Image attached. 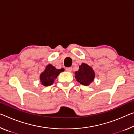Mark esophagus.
<instances>
[{
	"instance_id": "1",
	"label": "esophagus",
	"mask_w": 134,
	"mask_h": 134,
	"mask_svg": "<svg viewBox=\"0 0 134 134\" xmlns=\"http://www.w3.org/2000/svg\"><path fill=\"white\" fill-rule=\"evenodd\" d=\"M65 70L69 72H71L72 71V68L71 67H67L65 69Z\"/></svg>"
}]
</instances>
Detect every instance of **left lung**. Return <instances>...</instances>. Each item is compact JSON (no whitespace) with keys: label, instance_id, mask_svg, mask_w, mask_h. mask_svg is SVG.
I'll list each match as a JSON object with an SVG mask.
<instances>
[{"label":"left lung","instance_id":"1","mask_svg":"<svg viewBox=\"0 0 134 134\" xmlns=\"http://www.w3.org/2000/svg\"><path fill=\"white\" fill-rule=\"evenodd\" d=\"M75 77L77 81L85 86L90 85L95 77V73L92 67L85 63L79 66V70L75 72Z\"/></svg>","mask_w":134,"mask_h":134}]
</instances>
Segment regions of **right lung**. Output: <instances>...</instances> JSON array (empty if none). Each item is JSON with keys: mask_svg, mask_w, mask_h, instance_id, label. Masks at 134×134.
Here are the masks:
<instances>
[{"mask_svg": "<svg viewBox=\"0 0 134 134\" xmlns=\"http://www.w3.org/2000/svg\"><path fill=\"white\" fill-rule=\"evenodd\" d=\"M64 71V69H57L51 64L48 65L44 71L40 74V80L41 83L44 86L52 85L59 74Z\"/></svg>", "mask_w": 134, "mask_h": 134, "instance_id": "right-lung-1", "label": "right lung"}]
</instances>
